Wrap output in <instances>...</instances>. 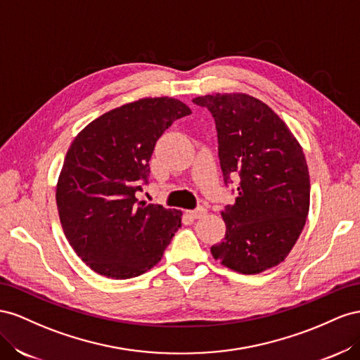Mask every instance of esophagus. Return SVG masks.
I'll return each instance as SVG.
<instances>
[{"label":"esophagus","mask_w":360,"mask_h":360,"mask_svg":"<svg viewBox=\"0 0 360 360\" xmlns=\"http://www.w3.org/2000/svg\"><path fill=\"white\" fill-rule=\"evenodd\" d=\"M207 208H203V207H198L196 210H193V211H188V215L191 219H202V217H205V215H207Z\"/></svg>","instance_id":"obj_1"}]
</instances>
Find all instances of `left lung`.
Here are the masks:
<instances>
[{
    "label": "left lung",
    "instance_id": "1",
    "mask_svg": "<svg viewBox=\"0 0 360 360\" xmlns=\"http://www.w3.org/2000/svg\"><path fill=\"white\" fill-rule=\"evenodd\" d=\"M215 122L224 184L237 178V199L221 217L226 235L214 259L241 274L281 264L299 240L309 212L311 184L302 146L262 101L245 94L194 98Z\"/></svg>",
    "mask_w": 360,
    "mask_h": 360
}]
</instances>
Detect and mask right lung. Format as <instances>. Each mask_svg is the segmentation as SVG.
Listing matches in <instances>:
<instances>
[{
  "label": "right lung",
  "instance_id": "1",
  "mask_svg": "<svg viewBox=\"0 0 360 360\" xmlns=\"http://www.w3.org/2000/svg\"><path fill=\"white\" fill-rule=\"evenodd\" d=\"M191 115L173 98H145L111 110L79 132L66 153L56 200L72 249L91 270L131 279L157 265L181 228L178 210L140 202L157 140Z\"/></svg>",
  "mask_w": 360,
  "mask_h": 360
}]
</instances>
